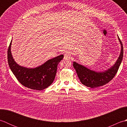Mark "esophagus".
Listing matches in <instances>:
<instances>
[{
	"label": "esophagus",
	"mask_w": 127,
	"mask_h": 127,
	"mask_svg": "<svg viewBox=\"0 0 127 127\" xmlns=\"http://www.w3.org/2000/svg\"><path fill=\"white\" fill-rule=\"evenodd\" d=\"M70 55H69L68 53H66L64 54V58L65 59H69L70 58Z\"/></svg>",
	"instance_id": "34e87169"
}]
</instances>
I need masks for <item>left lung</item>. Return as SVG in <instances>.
I'll use <instances>...</instances> for the list:
<instances>
[{
  "label": "left lung",
  "instance_id": "8db88e82",
  "mask_svg": "<svg viewBox=\"0 0 127 127\" xmlns=\"http://www.w3.org/2000/svg\"><path fill=\"white\" fill-rule=\"evenodd\" d=\"M118 39L121 47L120 55L114 65L106 70L95 71L77 63L76 62H73V66L77 76L83 85L93 88L98 87L109 82L115 76L122 62L123 56V45L118 36Z\"/></svg>",
  "mask_w": 127,
  "mask_h": 127
}]
</instances>
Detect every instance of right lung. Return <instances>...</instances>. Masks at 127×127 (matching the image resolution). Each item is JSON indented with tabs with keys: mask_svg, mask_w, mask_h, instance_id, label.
<instances>
[{
	"mask_svg": "<svg viewBox=\"0 0 127 127\" xmlns=\"http://www.w3.org/2000/svg\"><path fill=\"white\" fill-rule=\"evenodd\" d=\"M12 40L7 51V61L11 70L21 84L28 88L41 91L47 88L56 76L57 66L64 57L63 55L49 59L34 68L21 66L15 61L11 51Z\"/></svg>",
	"mask_w": 127,
	"mask_h": 127,
	"instance_id": "right-lung-1",
	"label": "right lung"
}]
</instances>
